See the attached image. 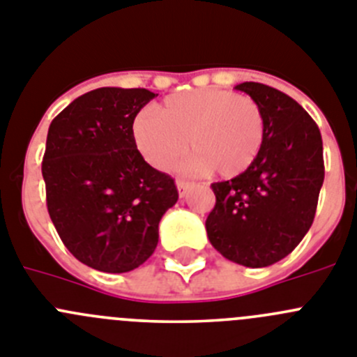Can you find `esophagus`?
I'll list each match as a JSON object with an SVG mask.
<instances>
[{
    "label": "esophagus",
    "mask_w": 357,
    "mask_h": 357,
    "mask_svg": "<svg viewBox=\"0 0 357 357\" xmlns=\"http://www.w3.org/2000/svg\"><path fill=\"white\" fill-rule=\"evenodd\" d=\"M192 186H194V185H192V183L183 181V179H178V192H179V197H185L186 192L190 190Z\"/></svg>",
    "instance_id": "obj_1"
}]
</instances>
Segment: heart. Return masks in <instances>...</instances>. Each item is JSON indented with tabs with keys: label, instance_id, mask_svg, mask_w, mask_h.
I'll list each match as a JSON object with an SVG mask.
<instances>
[{
	"label": "heart",
	"instance_id": "obj_1",
	"mask_svg": "<svg viewBox=\"0 0 357 357\" xmlns=\"http://www.w3.org/2000/svg\"><path fill=\"white\" fill-rule=\"evenodd\" d=\"M265 121L255 99L222 89H199L165 98L158 110H140L131 137L149 165L165 171L188 146L195 155L186 167L213 169L222 178L242 174L255 163L263 144Z\"/></svg>",
	"mask_w": 357,
	"mask_h": 357
}]
</instances>
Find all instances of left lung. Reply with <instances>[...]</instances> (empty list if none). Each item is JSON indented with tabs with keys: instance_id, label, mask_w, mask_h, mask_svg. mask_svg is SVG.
Returning a JSON list of instances; mask_svg holds the SVG:
<instances>
[{
	"instance_id": "8db88e82",
	"label": "left lung",
	"mask_w": 357,
	"mask_h": 357,
	"mask_svg": "<svg viewBox=\"0 0 357 357\" xmlns=\"http://www.w3.org/2000/svg\"><path fill=\"white\" fill-rule=\"evenodd\" d=\"M236 91L261 108L263 144L245 172L211 185L217 201L206 233L224 258L261 268L290 255L313 224L324 183L322 135L284 92L256 82Z\"/></svg>"
}]
</instances>
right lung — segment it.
Masks as SVG:
<instances>
[{"mask_svg":"<svg viewBox=\"0 0 357 357\" xmlns=\"http://www.w3.org/2000/svg\"><path fill=\"white\" fill-rule=\"evenodd\" d=\"M155 92L102 86L50 124L43 178L46 204L69 252L96 271L121 274L158 245V224L178 201L174 179L135 147L131 121Z\"/></svg>","mask_w":357,"mask_h":357,"instance_id":"right-lung-1","label":"right lung"}]
</instances>
